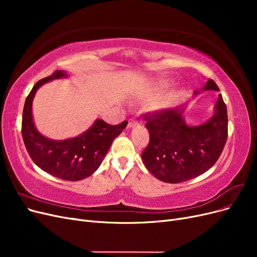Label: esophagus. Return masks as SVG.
Returning a JSON list of instances; mask_svg holds the SVG:
<instances>
[{
	"label": "esophagus",
	"mask_w": 257,
	"mask_h": 257,
	"mask_svg": "<svg viewBox=\"0 0 257 257\" xmlns=\"http://www.w3.org/2000/svg\"><path fill=\"white\" fill-rule=\"evenodd\" d=\"M138 124V122L136 121V120H134V119H130L128 120V123H127V127L128 128H131V127H134V126H136Z\"/></svg>",
	"instance_id": "obj_1"
}]
</instances>
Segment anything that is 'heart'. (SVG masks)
Wrapping results in <instances>:
<instances>
[{"instance_id":"b5f03b06","label":"heart","mask_w":257,"mask_h":257,"mask_svg":"<svg viewBox=\"0 0 257 257\" xmlns=\"http://www.w3.org/2000/svg\"><path fill=\"white\" fill-rule=\"evenodd\" d=\"M166 87V83L165 82H159V83H155L154 85H152L151 89L148 92V96L149 97H153L158 94L159 92H161L163 89ZM175 98H176V94L175 92L170 91V92H166L164 94H162L158 99L157 102L154 104L155 109H159V110H163V109H166V108H169L170 106H173L174 102H175Z\"/></svg>"}]
</instances>
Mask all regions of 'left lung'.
<instances>
[{
    "mask_svg": "<svg viewBox=\"0 0 257 257\" xmlns=\"http://www.w3.org/2000/svg\"><path fill=\"white\" fill-rule=\"evenodd\" d=\"M200 90L220 91L211 79ZM185 107L186 104L146 115L150 142L142 159L147 169L163 182L179 183L206 173L220 158L226 143L227 109L221 94L211 118L198 125L186 123Z\"/></svg>",
    "mask_w": 257,
    "mask_h": 257,
    "instance_id": "8db88e82",
    "label": "left lung"
}]
</instances>
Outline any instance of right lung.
Segmentation results:
<instances>
[{"label":"right lung","instance_id":"1","mask_svg":"<svg viewBox=\"0 0 257 257\" xmlns=\"http://www.w3.org/2000/svg\"><path fill=\"white\" fill-rule=\"evenodd\" d=\"M65 71H57L52 76L37 81L28 95L22 112V138L31 159L44 172L68 181H78L94 174L102 164L115 137L126 127L127 121L110 125L96 119L82 134L56 141L42 135L36 128L32 104L37 90L54 79L67 78Z\"/></svg>","mask_w":257,"mask_h":257}]
</instances>
